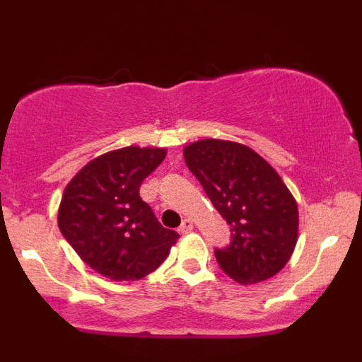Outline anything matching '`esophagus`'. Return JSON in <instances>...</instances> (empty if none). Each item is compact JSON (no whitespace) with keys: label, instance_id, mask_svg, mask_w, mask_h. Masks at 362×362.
Here are the masks:
<instances>
[{"label":"esophagus","instance_id":"esophagus-1","mask_svg":"<svg viewBox=\"0 0 362 362\" xmlns=\"http://www.w3.org/2000/svg\"><path fill=\"white\" fill-rule=\"evenodd\" d=\"M192 230H194L192 219H184V221H182V224H180V233L187 235V233H190Z\"/></svg>","mask_w":362,"mask_h":362}]
</instances>
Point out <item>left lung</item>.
Masks as SVG:
<instances>
[{
  "label": "left lung",
  "instance_id": "obj_1",
  "mask_svg": "<svg viewBox=\"0 0 362 362\" xmlns=\"http://www.w3.org/2000/svg\"><path fill=\"white\" fill-rule=\"evenodd\" d=\"M185 163L231 226L216 248L224 274L242 284L276 276L298 240V204L279 173L245 144L201 139L184 149Z\"/></svg>",
  "mask_w": 362,
  "mask_h": 362
}]
</instances>
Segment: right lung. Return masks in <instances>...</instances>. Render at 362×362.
Listing matches in <instances>:
<instances>
[{"label":"right lung","instance_id":"1","mask_svg":"<svg viewBox=\"0 0 362 362\" xmlns=\"http://www.w3.org/2000/svg\"><path fill=\"white\" fill-rule=\"evenodd\" d=\"M167 156L127 146L95 158L66 185L57 224L80 259L112 281H138L167 259L178 233L141 199L139 187Z\"/></svg>","mask_w":362,"mask_h":362}]
</instances>
